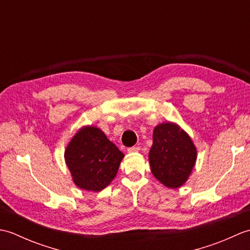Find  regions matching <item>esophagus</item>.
Masks as SVG:
<instances>
[{"label":"esophagus","instance_id":"obj_1","mask_svg":"<svg viewBox=\"0 0 250 250\" xmlns=\"http://www.w3.org/2000/svg\"><path fill=\"white\" fill-rule=\"evenodd\" d=\"M141 149V147L139 146H133V147H129L128 148V152H136Z\"/></svg>","mask_w":250,"mask_h":250}]
</instances>
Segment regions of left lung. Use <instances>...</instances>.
I'll list each match as a JSON object with an SVG mask.
<instances>
[{"label": "left lung", "instance_id": "obj_1", "mask_svg": "<svg viewBox=\"0 0 250 250\" xmlns=\"http://www.w3.org/2000/svg\"><path fill=\"white\" fill-rule=\"evenodd\" d=\"M149 151L151 173L168 188L184 185L194 167L196 150L189 135L167 122L156 126Z\"/></svg>", "mask_w": 250, "mask_h": 250}]
</instances>
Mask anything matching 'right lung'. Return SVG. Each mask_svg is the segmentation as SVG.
Returning a JSON list of instances; mask_svg holds the SVG:
<instances>
[{"label": "right lung", "mask_w": 250, "mask_h": 250, "mask_svg": "<svg viewBox=\"0 0 250 250\" xmlns=\"http://www.w3.org/2000/svg\"><path fill=\"white\" fill-rule=\"evenodd\" d=\"M125 155L102 131L86 126L73 137L64 158L79 188L101 191L116 176Z\"/></svg>", "instance_id": "add662e5"}]
</instances>
